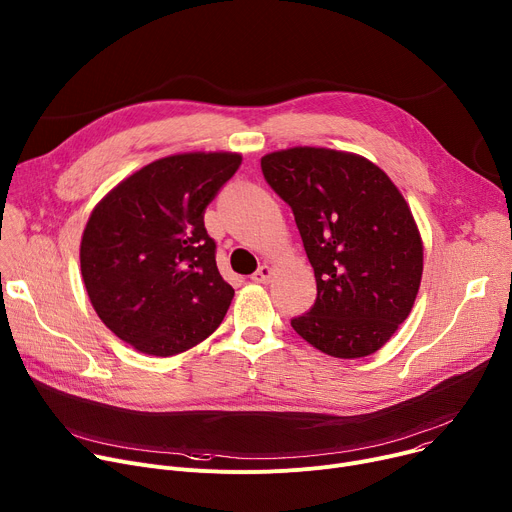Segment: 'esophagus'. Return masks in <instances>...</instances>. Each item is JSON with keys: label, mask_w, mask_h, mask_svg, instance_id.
<instances>
[{"label": "esophagus", "mask_w": 512, "mask_h": 512, "mask_svg": "<svg viewBox=\"0 0 512 512\" xmlns=\"http://www.w3.org/2000/svg\"><path fill=\"white\" fill-rule=\"evenodd\" d=\"M272 266H268V264H262L254 274H252V281L254 283H262V285H266V283H270V279H272Z\"/></svg>", "instance_id": "obj_1"}]
</instances>
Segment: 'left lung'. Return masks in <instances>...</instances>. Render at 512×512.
<instances>
[{
    "mask_svg": "<svg viewBox=\"0 0 512 512\" xmlns=\"http://www.w3.org/2000/svg\"><path fill=\"white\" fill-rule=\"evenodd\" d=\"M260 166L293 209L318 283L293 330L336 359L373 355L410 316L422 279V238L402 192L348 151L299 145Z\"/></svg>",
    "mask_w": 512,
    "mask_h": 512,
    "instance_id": "obj_1",
    "label": "left lung"
}]
</instances>
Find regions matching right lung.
Returning <instances> with one entry per match:
<instances>
[{"label":"right lung","mask_w":512,"mask_h":512,"mask_svg":"<svg viewBox=\"0 0 512 512\" xmlns=\"http://www.w3.org/2000/svg\"><path fill=\"white\" fill-rule=\"evenodd\" d=\"M240 164L231 151L168 155L94 207L80 246L84 285L104 326L143 355H180L223 322L233 289L205 209Z\"/></svg>","instance_id":"1"}]
</instances>
